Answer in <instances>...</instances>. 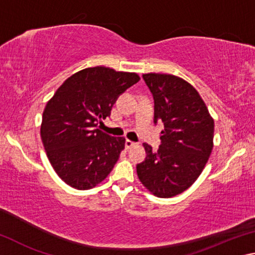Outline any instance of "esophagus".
<instances>
[{
  "label": "esophagus",
  "instance_id": "esophagus-1",
  "mask_svg": "<svg viewBox=\"0 0 255 255\" xmlns=\"http://www.w3.org/2000/svg\"><path fill=\"white\" fill-rule=\"evenodd\" d=\"M135 145H136L135 141H131V140H129V139H127V140H126V143H125V146H126V148H127V149L131 148L132 146H135Z\"/></svg>",
  "mask_w": 255,
  "mask_h": 255
}]
</instances>
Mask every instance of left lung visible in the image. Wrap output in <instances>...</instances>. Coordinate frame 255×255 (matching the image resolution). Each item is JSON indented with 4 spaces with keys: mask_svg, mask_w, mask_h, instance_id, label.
<instances>
[{
    "mask_svg": "<svg viewBox=\"0 0 255 255\" xmlns=\"http://www.w3.org/2000/svg\"><path fill=\"white\" fill-rule=\"evenodd\" d=\"M143 79L154 98V124L164 129L157 150L143 144L146 157L137 164V175L154 196L171 198L191 187L208 162L214 119L197 90L181 77L148 73Z\"/></svg>",
    "mask_w": 255,
    "mask_h": 255,
    "instance_id": "left-lung-1",
    "label": "left lung"
}]
</instances>
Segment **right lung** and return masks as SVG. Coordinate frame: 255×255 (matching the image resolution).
Here are the masks:
<instances>
[{
    "mask_svg": "<svg viewBox=\"0 0 255 255\" xmlns=\"http://www.w3.org/2000/svg\"><path fill=\"white\" fill-rule=\"evenodd\" d=\"M138 81L136 73L89 67L68 77L47 102L41 140L51 166L66 184L89 190L109 175L126 139L103 132L99 124Z\"/></svg>",
    "mask_w": 255,
    "mask_h": 255,
    "instance_id": "obj_1",
    "label": "right lung"
}]
</instances>
